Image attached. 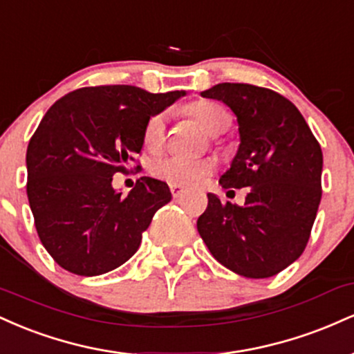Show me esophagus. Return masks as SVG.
<instances>
[{
  "label": "esophagus",
  "mask_w": 354,
  "mask_h": 354,
  "mask_svg": "<svg viewBox=\"0 0 354 354\" xmlns=\"http://www.w3.org/2000/svg\"><path fill=\"white\" fill-rule=\"evenodd\" d=\"M169 189H171L173 198H180L181 194L185 193V189H183L181 186H178V185H169Z\"/></svg>",
  "instance_id": "1"
}]
</instances>
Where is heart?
Here are the masks:
<instances>
[{
  "mask_svg": "<svg viewBox=\"0 0 354 354\" xmlns=\"http://www.w3.org/2000/svg\"><path fill=\"white\" fill-rule=\"evenodd\" d=\"M188 113L200 123L209 135H219L231 123L230 113L211 101H198L188 106ZM166 116L158 113L151 116L145 126L143 141L149 151H158L165 145ZM214 161L209 158L166 156L153 165V174L169 185L194 186L200 185L208 174L213 173Z\"/></svg>",
  "mask_w": 354,
  "mask_h": 354,
  "instance_id": "1",
  "label": "heart"
}]
</instances>
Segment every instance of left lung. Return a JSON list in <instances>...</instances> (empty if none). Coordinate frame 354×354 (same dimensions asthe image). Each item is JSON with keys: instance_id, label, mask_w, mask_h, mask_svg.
Wrapping results in <instances>:
<instances>
[{"instance_id": "8db88e82", "label": "left lung", "mask_w": 354, "mask_h": 354, "mask_svg": "<svg viewBox=\"0 0 354 354\" xmlns=\"http://www.w3.org/2000/svg\"><path fill=\"white\" fill-rule=\"evenodd\" d=\"M236 115L239 148L223 188H250L245 205L208 193L198 233L211 254L245 278H270L301 256L321 201L323 153L298 108L279 93L219 83L201 93Z\"/></svg>"}]
</instances>
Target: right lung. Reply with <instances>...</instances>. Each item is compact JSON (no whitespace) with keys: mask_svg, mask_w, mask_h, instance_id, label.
I'll list each match as a JSON object with an SVG mask.
<instances>
[{"mask_svg":"<svg viewBox=\"0 0 354 354\" xmlns=\"http://www.w3.org/2000/svg\"><path fill=\"white\" fill-rule=\"evenodd\" d=\"M185 95L129 84L89 86L48 109L28 145L26 193L38 236L61 268L98 276L136 253L171 191L165 181L143 176L121 196L113 174L128 173L149 118Z\"/></svg>","mask_w":354,"mask_h":354,"instance_id":"right-lung-1","label":"right lung"}]
</instances>
